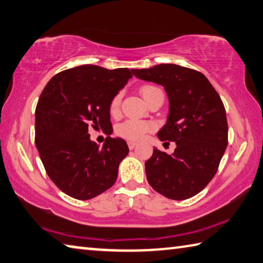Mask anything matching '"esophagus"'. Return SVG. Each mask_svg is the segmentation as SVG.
<instances>
[{
	"label": "esophagus",
	"mask_w": 263,
	"mask_h": 263,
	"mask_svg": "<svg viewBox=\"0 0 263 263\" xmlns=\"http://www.w3.org/2000/svg\"><path fill=\"white\" fill-rule=\"evenodd\" d=\"M137 144H139V143H137V142H135V141H128V146H129V149H130V150L134 149Z\"/></svg>",
	"instance_id": "34e87169"
}]
</instances>
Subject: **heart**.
<instances>
[{
    "label": "heart",
    "mask_w": 263,
    "mask_h": 263,
    "mask_svg": "<svg viewBox=\"0 0 263 263\" xmlns=\"http://www.w3.org/2000/svg\"><path fill=\"white\" fill-rule=\"evenodd\" d=\"M162 91L157 86L154 85H144L141 89V95L143 96L144 100H148L155 92ZM122 93H117L109 103V112L110 114L117 115L120 112V105H121ZM155 129V123L148 121H140V120H127V121L119 124L117 128V134L124 137V139L132 141H139L143 139L146 133Z\"/></svg>",
    "instance_id": "1"
}]
</instances>
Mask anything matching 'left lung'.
Listing matches in <instances>:
<instances>
[{"mask_svg": "<svg viewBox=\"0 0 263 263\" xmlns=\"http://www.w3.org/2000/svg\"><path fill=\"white\" fill-rule=\"evenodd\" d=\"M132 71L140 80L164 86L170 113L158 137L177 144L172 155L154 148L145 162L149 185L167 199H190L215 177L227 150L223 101L208 78L194 69L165 63Z\"/></svg>", "mask_w": 263, "mask_h": 263, "instance_id": "8db88e82", "label": "left lung"}]
</instances>
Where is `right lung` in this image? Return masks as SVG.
I'll list each match as a JSON object with an SVG mask.
<instances>
[{"instance_id": "1", "label": "right lung", "mask_w": 263, "mask_h": 263, "mask_svg": "<svg viewBox=\"0 0 263 263\" xmlns=\"http://www.w3.org/2000/svg\"><path fill=\"white\" fill-rule=\"evenodd\" d=\"M133 77L128 68L95 64L67 69L50 78L35 108V146L59 190L90 200L114 185L119 164L129 153L126 141L107 137L100 146L89 129L113 130L109 103Z\"/></svg>"}]
</instances>
